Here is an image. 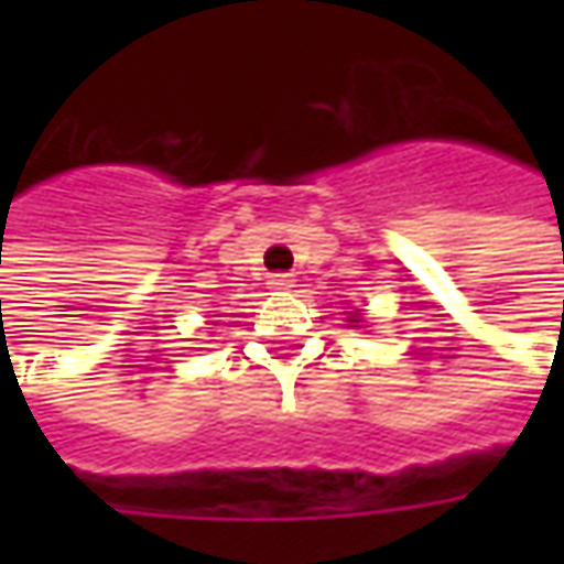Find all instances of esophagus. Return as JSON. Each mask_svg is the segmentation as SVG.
Segmentation results:
<instances>
[{"mask_svg":"<svg viewBox=\"0 0 564 564\" xmlns=\"http://www.w3.org/2000/svg\"><path fill=\"white\" fill-rule=\"evenodd\" d=\"M293 286H295L293 274H271V290L286 293V290H293Z\"/></svg>","mask_w":564,"mask_h":564,"instance_id":"34e87169","label":"esophagus"}]
</instances>
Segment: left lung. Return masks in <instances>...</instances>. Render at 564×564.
<instances>
[{
    "label": "left lung",
    "mask_w": 564,
    "mask_h": 564,
    "mask_svg": "<svg viewBox=\"0 0 564 564\" xmlns=\"http://www.w3.org/2000/svg\"><path fill=\"white\" fill-rule=\"evenodd\" d=\"M347 314H350V319H347V323H359V314H356V311H347Z\"/></svg>",
    "instance_id": "obj_1"
}]
</instances>
